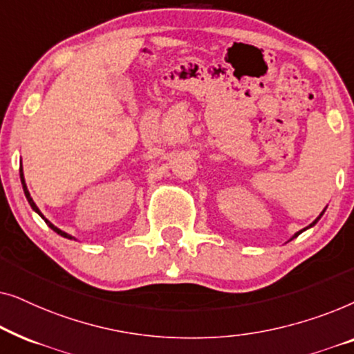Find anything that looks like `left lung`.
<instances>
[{
    "label": "left lung",
    "instance_id": "left-lung-1",
    "mask_svg": "<svg viewBox=\"0 0 354 354\" xmlns=\"http://www.w3.org/2000/svg\"><path fill=\"white\" fill-rule=\"evenodd\" d=\"M324 211H326V209H324ZM324 211L321 212V214H319V217H317V219H316V221H314V222H313V224H309V225L306 227V229H309V227H313V225H316V222H317V221H319V219H321V217H322V214H324ZM306 229H303V230H299V232H297V234H295V235H293V236H292V239H290V240L297 239V236H298L299 234H301V232H304V230H306Z\"/></svg>",
    "mask_w": 354,
    "mask_h": 354
}]
</instances>
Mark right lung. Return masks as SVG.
Listing matches in <instances>:
<instances>
[{
    "label": "right lung",
    "instance_id": "add662e5",
    "mask_svg": "<svg viewBox=\"0 0 354 354\" xmlns=\"http://www.w3.org/2000/svg\"><path fill=\"white\" fill-rule=\"evenodd\" d=\"M19 172H21V182H22V188H24V193H26V198H27L28 205H30V206H32V209H33V211H35V212H37V214H38V216H40L43 221H45V222H46V224H48V227H50V229H53V230H55L57 235L64 236V239H69V240H72V239H74V236H72V235H69V234H66V232H62L61 229H57V227H56V225H53V224H51V222H50V221H48V219H46V217L41 214V211H40V209H38V206L35 205V203H33V200H32V196H30V193H28V190H27V185H26V178H24V172H22V166H21V171H19ZM74 240H75V239H74Z\"/></svg>",
    "mask_w": 354,
    "mask_h": 354
}]
</instances>
